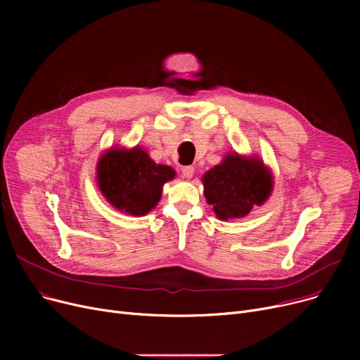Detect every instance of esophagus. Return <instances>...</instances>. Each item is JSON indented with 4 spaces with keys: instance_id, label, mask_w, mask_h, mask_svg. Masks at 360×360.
Wrapping results in <instances>:
<instances>
[{
    "instance_id": "34e87169",
    "label": "esophagus",
    "mask_w": 360,
    "mask_h": 360,
    "mask_svg": "<svg viewBox=\"0 0 360 360\" xmlns=\"http://www.w3.org/2000/svg\"><path fill=\"white\" fill-rule=\"evenodd\" d=\"M194 167L193 166H184L182 167V176L184 178H186V179H190V178H193V175H194Z\"/></svg>"
}]
</instances>
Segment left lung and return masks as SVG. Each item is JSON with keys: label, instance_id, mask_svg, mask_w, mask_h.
Instances as JSON below:
<instances>
[{"label": "left lung", "instance_id": "1", "mask_svg": "<svg viewBox=\"0 0 360 360\" xmlns=\"http://www.w3.org/2000/svg\"><path fill=\"white\" fill-rule=\"evenodd\" d=\"M205 201L219 220L242 219L254 207L266 202L274 186L273 174L258 156L229 151L223 160L202 175Z\"/></svg>", "mask_w": 360, "mask_h": 360}]
</instances>
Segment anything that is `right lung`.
Wrapping results in <instances>:
<instances>
[{"label": "right lung", "mask_w": 360, "mask_h": 360, "mask_svg": "<svg viewBox=\"0 0 360 360\" xmlns=\"http://www.w3.org/2000/svg\"><path fill=\"white\" fill-rule=\"evenodd\" d=\"M175 176L174 167L156 163L140 146L106 148L96 165V182L103 198L113 209L136 217L155 209L163 185Z\"/></svg>", "instance_id": "1"}]
</instances>
